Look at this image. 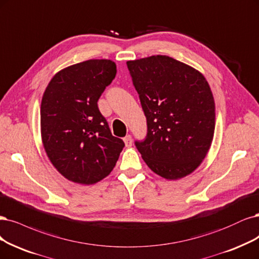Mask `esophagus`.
<instances>
[{"label": "esophagus", "instance_id": "obj_1", "mask_svg": "<svg viewBox=\"0 0 259 259\" xmlns=\"http://www.w3.org/2000/svg\"><path fill=\"white\" fill-rule=\"evenodd\" d=\"M123 141L124 144H125V146L128 148V147H132L133 145V139H132V136L131 135H127L123 138Z\"/></svg>", "mask_w": 259, "mask_h": 259}]
</instances>
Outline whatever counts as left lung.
<instances>
[{
    "label": "left lung",
    "mask_w": 259,
    "mask_h": 259,
    "mask_svg": "<svg viewBox=\"0 0 259 259\" xmlns=\"http://www.w3.org/2000/svg\"><path fill=\"white\" fill-rule=\"evenodd\" d=\"M147 118L148 134L135 145L156 175L178 180L208 154L215 128V104L204 76L168 56L127 61Z\"/></svg>",
    "instance_id": "obj_1"
}]
</instances>
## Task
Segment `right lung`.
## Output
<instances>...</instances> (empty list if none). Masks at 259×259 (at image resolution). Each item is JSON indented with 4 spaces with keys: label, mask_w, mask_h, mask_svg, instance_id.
<instances>
[{
    "label": "right lung",
    "mask_w": 259,
    "mask_h": 259,
    "mask_svg": "<svg viewBox=\"0 0 259 259\" xmlns=\"http://www.w3.org/2000/svg\"><path fill=\"white\" fill-rule=\"evenodd\" d=\"M117 74L111 60H88L52 77L40 105L45 151L67 180L90 185L108 176L124 142L112 136L97 101Z\"/></svg>",
    "instance_id": "1"
}]
</instances>
